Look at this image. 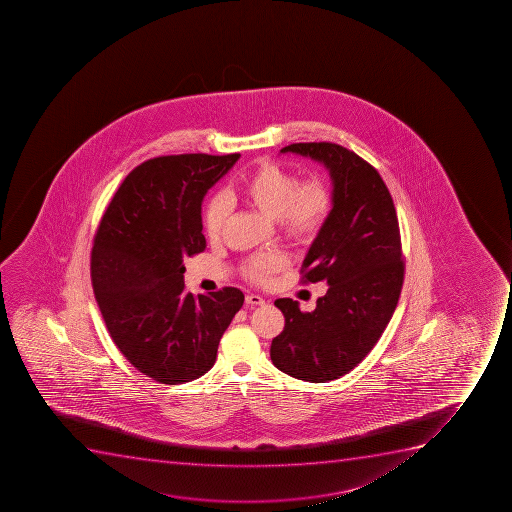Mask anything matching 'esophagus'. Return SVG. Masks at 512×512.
Wrapping results in <instances>:
<instances>
[{
	"label": "esophagus",
	"mask_w": 512,
	"mask_h": 512,
	"mask_svg": "<svg viewBox=\"0 0 512 512\" xmlns=\"http://www.w3.org/2000/svg\"><path fill=\"white\" fill-rule=\"evenodd\" d=\"M245 304L247 305H264L265 300L260 297V295L248 294L245 297Z\"/></svg>",
	"instance_id": "1"
}]
</instances>
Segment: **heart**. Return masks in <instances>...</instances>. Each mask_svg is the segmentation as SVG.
<instances>
[{
	"label": "heart",
	"mask_w": 512,
	"mask_h": 512,
	"mask_svg": "<svg viewBox=\"0 0 512 512\" xmlns=\"http://www.w3.org/2000/svg\"><path fill=\"white\" fill-rule=\"evenodd\" d=\"M235 195L265 215L277 218L285 235L297 242L314 240L322 232L334 207L332 192L322 178L309 177L297 182L289 170L267 160L243 178ZM227 217L225 198H212L203 215V228L210 240H217L222 235ZM287 265L289 259L284 253L265 252L248 259L243 272L253 282L265 284Z\"/></svg>",
	"instance_id": "obj_1"
}]
</instances>
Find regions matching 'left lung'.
<instances>
[{"label": "left lung", "instance_id": "1", "mask_svg": "<svg viewBox=\"0 0 512 512\" xmlns=\"http://www.w3.org/2000/svg\"><path fill=\"white\" fill-rule=\"evenodd\" d=\"M324 163L334 207L302 264V282H327L314 312L275 300L285 327L270 347L277 369L295 379L327 382L357 367L392 319L404 282L399 220L384 180L370 163L337 143H292Z\"/></svg>", "mask_w": 512, "mask_h": 512}]
</instances>
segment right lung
Masks as SVG:
<instances>
[{
	"label": "right lung",
	"mask_w": 512,
	"mask_h": 512,
	"mask_svg": "<svg viewBox=\"0 0 512 512\" xmlns=\"http://www.w3.org/2000/svg\"><path fill=\"white\" fill-rule=\"evenodd\" d=\"M240 153L152 158L128 173L98 225L92 284L108 332L128 362L162 384L212 369L242 290L185 292L183 259L207 247L202 202Z\"/></svg>",
	"instance_id": "right-lung-1"
}]
</instances>
